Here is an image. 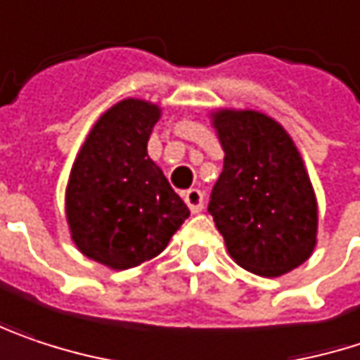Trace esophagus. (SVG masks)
I'll list each match as a JSON object with an SVG mask.
<instances>
[{"label":"esophagus","instance_id":"34e87169","mask_svg":"<svg viewBox=\"0 0 360 360\" xmlns=\"http://www.w3.org/2000/svg\"><path fill=\"white\" fill-rule=\"evenodd\" d=\"M183 200H185V204L189 206V210L193 214H200L204 210V193H202L200 189H189V191H185Z\"/></svg>","mask_w":360,"mask_h":360}]
</instances>
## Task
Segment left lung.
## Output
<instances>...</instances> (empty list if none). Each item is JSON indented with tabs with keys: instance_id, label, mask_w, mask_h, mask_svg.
I'll return each mask as SVG.
<instances>
[{
	"instance_id": "1",
	"label": "left lung",
	"mask_w": 360,
	"mask_h": 360,
	"mask_svg": "<svg viewBox=\"0 0 360 360\" xmlns=\"http://www.w3.org/2000/svg\"><path fill=\"white\" fill-rule=\"evenodd\" d=\"M224 167L208 212L229 255L247 272L276 278L317 245V198L288 131L253 109L210 113Z\"/></svg>"
}]
</instances>
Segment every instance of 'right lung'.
Masks as SVG:
<instances>
[{
	"label": "right lung",
	"instance_id": "right-lung-1",
	"mask_svg": "<svg viewBox=\"0 0 360 360\" xmlns=\"http://www.w3.org/2000/svg\"><path fill=\"white\" fill-rule=\"evenodd\" d=\"M162 109L123 98L96 119L70 171L65 218L86 257L129 270L156 257L179 231L189 208L148 156Z\"/></svg>",
	"mask_w": 360,
	"mask_h": 360
}]
</instances>
